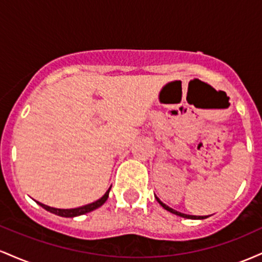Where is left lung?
Returning a JSON list of instances; mask_svg holds the SVG:
<instances>
[{
	"instance_id": "left-lung-1",
	"label": "left lung",
	"mask_w": 262,
	"mask_h": 262,
	"mask_svg": "<svg viewBox=\"0 0 262 262\" xmlns=\"http://www.w3.org/2000/svg\"><path fill=\"white\" fill-rule=\"evenodd\" d=\"M156 201H158V202L160 203L161 206L164 207L165 209H166V210H169V212H171V213H173V214H176V215H180V217H182V218H188V219H204V218H207V217H201V215H189V214H183V213H181V212H177V210L172 209V208H170L169 206H166V204H165V203H162L161 201L159 200L158 197H156Z\"/></svg>"
}]
</instances>
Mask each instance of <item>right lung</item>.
Returning a JSON list of instances; mask_svg holds the SVG:
<instances>
[{
	"mask_svg": "<svg viewBox=\"0 0 262 262\" xmlns=\"http://www.w3.org/2000/svg\"><path fill=\"white\" fill-rule=\"evenodd\" d=\"M111 188L108 189V191L104 193L103 197H101L100 200L96 201V202L93 203H90V204H86V206H82V207H79V208H73V209H58V208H53V207H49V206H45V204L38 202L39 206L43 207L44 209L49 210V212L54 213V214L56 215H60V217H66V218H71V217H77V215H81V214H86V213L89 212H92V210L97 209L98 207H101L102 204L107 201L108 198V193H110Z\"/></svg>",
	"mask_w": 262,
	"mask_h": 262,
	"instance_id": "right-lung-1",
	"label": "right lung"
}]
</instances>
